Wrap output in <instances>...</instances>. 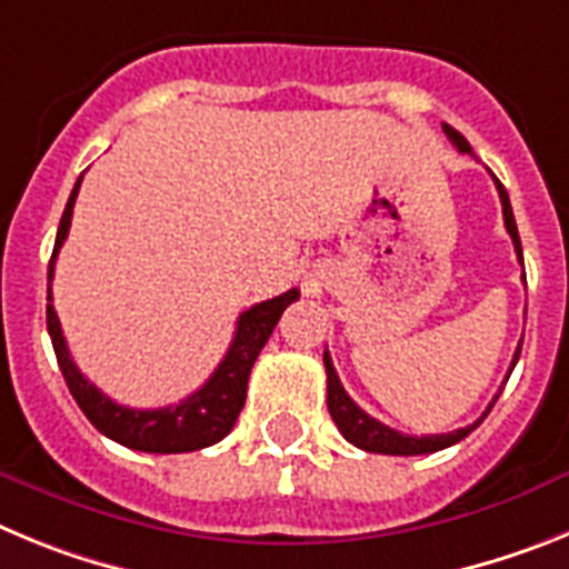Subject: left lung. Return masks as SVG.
<instances>
[{
	"mask_svg": "<svg viewBox=\"0 0 569 569\" xmlns=\"http://www.w3.org/2000/svg\"><path fill=\"white\" fill-rule=\"evenodd\" d=\"M447 133V139L456 144V148L461 150V153H472V148L467 144L465 136L459 133L456 128H450V124H441ZM496 179V176H492ZM496 190H499V199H501V210H505V228L507 233H510L512 239V248H516V253H519V261H521V239H519V228H516V219H512V208H510V196H507L505 184L496 179ZM519 353H521V345L516 347V356H512V365H510V373L512 367H516V361H519ZM325 370H328V410L330 416H333L336 427L341 430V436H345L350 445H356L359 450H367V453H385V456H421V453H436V450H445V447L456 445V441H461L465 436H470L476 427L485 421V416L490 413L492 405H496V399L490 401V407H487V413L481 416L479 421H472V425L467 427H459V430H453V433H441V436H405L399 433V430H393V427L381 425L379 419H373V416H367L365 410H361L359 405H356L350 396H347V390L341 387L339 381V373H336L333 367V359H330V353L325 350ZM510 373H507V379H510Z\"/></svg>",
	"mask_w": 569,
	"mask_h": 569,
	"instance_id": "left-lung-1",
	"label": "left lung"
}]
</instances>
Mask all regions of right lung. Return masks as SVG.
Segmentation results:
<instances>
[{
	"label": "right lung",
	"instance_id": "right-lung-1",
	"mask_svg": "<svg viewBox=\"0 0 569 569\" xmlns=\"http://www.w3.org/2000/svg\"><path fill=\"white\" fill-rule=\"evenodd\" d=\"M79 184H82V176L77 179V184L70 190L68 204H64L62 222H59L57 230V244H53V256H50L48 264V281L53 279V264H57L59 248L68 239L70 216H73V204H77ZM296 299H299V290L293 288L288 293L259 301L250 310H244L239 316V321H236V333L228 347V353L219 361L213 376L196 393L179 401V405L156 407V410H133V407L116 405L97 385H90L84 379L82 370L70 359L62 325H59V316L53 310V305H50L53 301L50 288L48 333L50 341H53V350H57L59 370H62L64 381H68L70 396L77 399V405L82 407V413L88 416V421L97 427L99 433L130 447V450H142V453H190V450H202V447L222 441L233 430L241 407H244V396H248L250 367L259 359L261 347H264V341L270 339L273 328L279 325L284 308Z\"/></svg>",
	"mask_w": 569,
	"mask_h": 569
}]
</instances>
